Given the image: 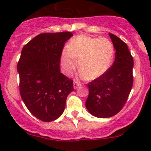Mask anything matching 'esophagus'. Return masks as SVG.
I'll use <instances>...</instances> for the list:
<instances>
[{"instance_id":"34e87169","label":"esophagus","mask_w":151,"mask_h":151,"mask_svg":"<svg viewBox=\"0 0 151 151\" xmlns=\"http://www.w3.org/2000/svg\"><path fill=\"white\" fill-rule=\"evenodd\" d=\"M79 85H81V83L79 82V81H78L77 80H74V82H73V86H74V89H76L79 86Z\"/></svg>"}]
</instances>
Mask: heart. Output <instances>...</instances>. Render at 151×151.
Here are the masks:
<instances>
[{"instance_id": "b5f03b06", "label": "heart", "mask_w": 151, "mask_h": 151, "mask_svg": "<svg viewBox=\"0 0 151 151\" xmlns=\"http://www.w3.org/2000/svg\"><path fill=\"white\" fill-rule=\"evenodd\" d=\"M114 48L105 38L79 35L69 42L62 53L64 70L70 73L79 60V70L87 80H94L109 70L114 61Z\"/></svg>"}]
</instances>
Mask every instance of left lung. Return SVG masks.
Listing matches in <instances>:
<instances>
[{
    "mask_svg": "<svg viewBox=\"0 0 151 151\" xmlns=\"http://www.w3.org/2000/svg\"><path fill=\"white\" fill-rule=\"evenodd\" d=\"M116 50L113 65L103 75L88 84L86 108L91 115L109 118L119 113L126 104L133 86V59L127 45L109 33Z\"/></svg>",
    "mask_w": 151,
    "mask_h": 151,
    "instance_id": "left-lung-1",
    "label": "left lung"
}]
</instances>
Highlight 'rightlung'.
I'll return each mask as SVG.
<instances>
[{"label": "right lung", "mask_w": 151, "mask_h": 151, "mask_svg": "<svg viewBox=\"0 0 151 151\" xmlns=\"http://www.w3.org/2000/svg\"><path fill=\"white\" fill-rule=\"evenodd\" d=\"M70 32L42 33L22 48L18 63L20 92L30 113L50 122L63 114L73 81L60 72V58Z\"/></svg>", "instance_id": "add662e5"}]
</instances>
